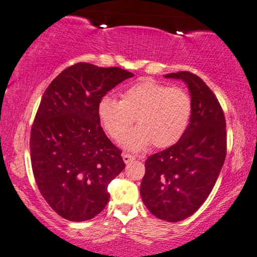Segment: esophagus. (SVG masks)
<instances>
[{"label": "esophagus", "instance_id": "1", "mask_svg": "<svg viewBox=\"0 0 257 257\" xmlns=\"http://www.w3.org/2000/svg\"><path fill=\"white\" fill-rule=\"evenodd\" d=\"M122 161H124V163H126V164H128L130 162L135 161V157L131 155H128V153H122Z\"/></svg>", "mask_w": 257, "mask_h": 257}]
</instances>
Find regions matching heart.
<instances>
[{"label":"heart","instance_id":"b5f03b06","mask_svg":"<svg viewBox=\"0 0 257 257\" xmlns=\"http://www.w3.org/2000/svg\"><path fill=\"white\" fill-rule=\"evenodd\" d=\"M96 113L100 124L114 141L122 138L136 117L140 126L124 135L121 145L137 152L151 144L157 149L176 144L188 128L192 101L185 89L144 79L125 89L121 100L102 96Z\"/></svg>","mask_w":257,"mask_h":257}]
</instances>
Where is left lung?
I'll list each match as a JSON object with an SVG mask.
<instances>
[{
  "mask_svg": "<svg viewBox=\"0 0 257 257\" xmlns=\"http://www.w3.org/2000/svg\"><path fill=\"white\" fill-rule=\"evenodd\" d=\"M164 76L188 86L192 113L182 138L146 159L141 196L156 217L179 222L197 211L217 181L226 153L225 119L218 100L199 76L190 72Z\"/></svg>",
  "mask_w": 257,
  "mask_h": 257,
  "instance_id": "obj_1",
  "label": "left lung"
}]
</instances>
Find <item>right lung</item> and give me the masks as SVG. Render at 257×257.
<instances>
[{
	"label": "right lung",
	"mask_w": 257,
	"mask_h": 257,
	"mask_svg": "<svg viewBox=\"0 0 257 257\" xmlns=\"http://www.w3.org/2000/svg\"><path fill=\"white\" fill-rule=\"evenodd\" d=\"M132 76L119 67L79 62L63 69L43 93L31 133L32 168L43 198L65 219L82 222L101 212L109 199L107 185L125 169L96 107Z\"/></svg>",
	"instance_id": "1"
}]
</instances>
